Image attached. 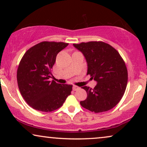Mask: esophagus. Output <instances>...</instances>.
<instances>
[{
    "mask_svg": "<svg viewBox=\"0 0 147 147\" xmlns=\"http://www.w3.org/2000/svg\"><path fill=\"white\" fill-rule=\"evenodd\" d=\"M78 89H79V87H78V86H73V90H74V91H76V90Z\"/></svg>",
    "mask_w": 147,
    "mask_h": 147,
    "instance_id": "obj_1",
    "label": "esophagus"
}]
</instances>
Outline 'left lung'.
<instances>
[{"label":"left lung","instance_id":"obj_1","mask_svg":"<svg viewBox=\"0 0 147 147\" xmlns=\"http://www.w3.org/2000/svg\"><path fill=\"white\" fill-rule=\"evenodd\" d=\"M83 53L88 63L87 75L97 82L94 88L84 86L87 98L82 107L100 113L111 110L122 99L128 82V71L123 59L113 47L102 41L74 44Z\"/></svg>","mask_w":147,"mask_h":147}]
</instances>
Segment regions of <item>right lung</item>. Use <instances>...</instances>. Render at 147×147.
I'll return each mask as SVG.
<instances>
[{
	"instance_id": "obj_1",
	"label": "right lung",
	"mask_w": 147,
	"mask_h": 147,
	"mask_svg": "<svg viewBox=\"0 0 147 147\" xmlns=\"http://www.w3.org/2000/svg\"><path fill=\"white\" fill-rule=\"evenodd\" d=\"M69 43L43 41L25 52L17 69L20 92L26 102L39 111L58 109L71 94L72 85L49 81L56 56Z\"/></svg>"
}]
</instances>
